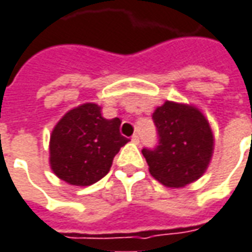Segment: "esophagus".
Masks as SVG:
<instances>
[{"label":"esophagus","instance_id":"1","mask_svg":"<svg viewBox=\"0 0 252 252\" xmlns=\"http://www.w3.org/2000/svg\"><path fill=\"white\" fill-rule=\"evenodd\" d=\"M131 140H132V142H133V143H135V144H139V142H140V140H139V136H138V135H133V136H132Z\"/></svg>","mask_w":252,"mask_h":252}]
</instances>
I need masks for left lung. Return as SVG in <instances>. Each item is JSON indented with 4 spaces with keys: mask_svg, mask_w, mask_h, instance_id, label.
I'll use <instances>...</instances> for the list:
<instances>
[{
    "mask_svg": "<svg viewBox=\"0 0 252 252\" xmlns=\"http://www.w3.org/2000/svg\"><path fill=\"white\" fill-rule=\"evenodd\" d=\"M153 120L158 146L142 150L151 176L170 188L198 180L214 150V136L203 113L192 105L166 101L154 110Z\"/></svg>",
    "mask_w": 252,
    "mask_h": 252,
    "instance_id": "obj_1",
    "label": "left lung"
}]
</instances>
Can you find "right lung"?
I'll list each match as a JSON object with an SVG mask.
<instances>
[{"instance_id": "1", "label": "right lung", "mask_w": 252, "mask_h": 252, "mask_svg": "<svg viewBox=\"0 0 252 252\" xmlns=\"http://www.w3.org/2000/svg\"><path fill=\"white\" fill-rule=\"evenodd\" d=\"M120 119L102 117L101 106L83 103L63 116L50 135V168L72 186H91L110 170L114 156L128 139Z\"/></svg>"}]
</instances>
